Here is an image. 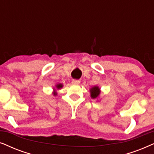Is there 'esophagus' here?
<instances>
[{
    "label": "esophagus",
    "instance_id": "esophagus-1",
    "mask_svg": "<svg viewBox=\"0 0 154 154\" xmlns=\"http://www.w3.org/2000/svg\"><path fill=\"white\" fill-rule=\"evenodd\" d=\"M72 83L75 84V85H78V84L80 83V81L79 80H76V79H73L72 81Z\"/></svg>",
    "mask_w": 154,
    "mask_h": 154
}]
</instances>
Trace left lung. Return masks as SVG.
<instances>
[{"label": "left lung", "instance_id": "8db88e82", "mask_svg": "<svg viewBox=\"0 0 154 154\" xmlns=\"http://www.w3.org/2000/svg\"><path fill=\"white\" fill-rule=\"evenodd\" d=\"M90 93H91V97L92 99L96 98L100 93V88L98 87H93L90 90Z\"/></svg>", "mask_w": 154, "mask_h": 154}]
</instances>
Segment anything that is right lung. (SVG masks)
Returning <instances> with one entry per match:
<instances>
[{
  "mask_svg": "<svg viewBox=\"0 0 154 154\" xmlns=\"http://www.w3.org/2000/svg\"><path fill=\"white\" fill-rule=\"evenodd\" d=\"M57 88L59 89V88H60L62 87V84H59V85H57ZM55 94H57L54 93V95H55Z\"/></svg>",
  "mask_w": 154,
  "mask_h": 154,
  "instance_id": "add662e5",
  "label": "right lung"
}]
</instances>
